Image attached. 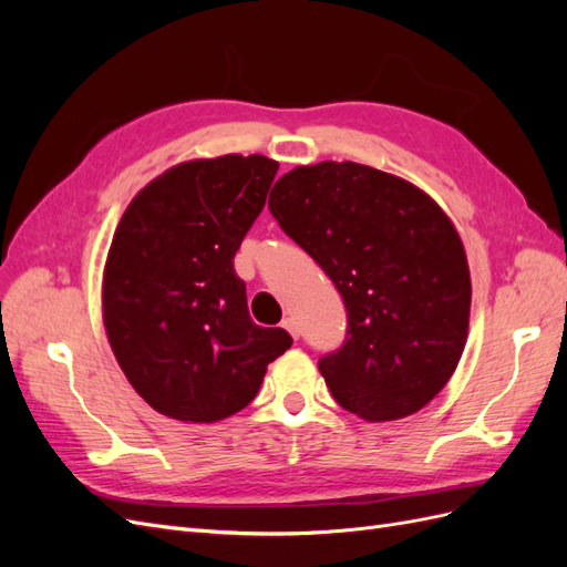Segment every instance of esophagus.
I'll use <instances>...</instances> for the list:
<instances>
[{"label":"esophagus","instance_id":"1","mask_svg":"<svg viewBox=\"0 0 567 567\" xmlns=\"http://www.w3.org/2000/svg\"><path fill=\"white\" fill-rule=\"evenodd\" d=\"M284 329H286L290 336H293L296 340L300 338V326H298V321H296L293 317H286V319H284Z\"/></svg>","mask_w":567,"mask_h":567}]
</instances>
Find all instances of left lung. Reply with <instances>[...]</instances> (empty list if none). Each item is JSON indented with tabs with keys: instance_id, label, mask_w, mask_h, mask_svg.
<instances>
[{
	"instance_id": "1",
	"label": "left lung",
	"mask_w": 567,
	"mask_h": 567,
	"mask_svg": "<svg viewBox=\"0 0 567 567\" xmlns=\"http://www.w3.org/2000/svg\"><path fill=\"white\" fill-rule=\"evenodd\" d=\"M271 194L274 219L346 302V342L319 359L333 400L367 421L423 409L468 338L471 271L452 219L419 186L350 161L290 169Z\"/></svg>"
}]
</instances>
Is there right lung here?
Here are the masks:
<instances>
[{"label": "right lung", "mask_w": 567, "mask_h": 567, "mask_svg": "<svg viewBox=\"0 0 567 567\" xmlns=\"http://www.w3.org/2000/svg\"><path fill=\"white\" fill-rule=\"evenodd\" d=\"M277 169L257 153L179 163L120 219L101 288L104 326L127 381L163 416L215 423L236 414L293 342L252 323L234 271Z\"/></svg>", "instance_id": "add662e5"}]
</instances>
